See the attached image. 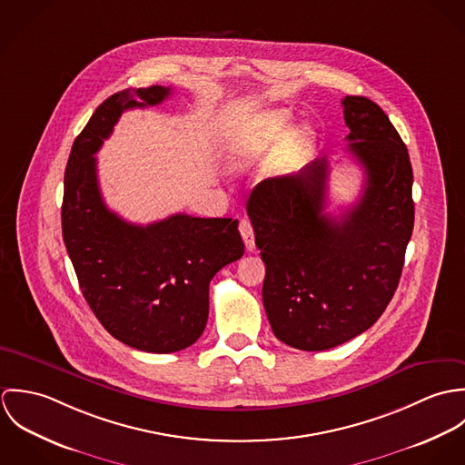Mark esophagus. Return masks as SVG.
<instances>
[{"instance_id": "1", "label": "esophagus", "mask_w": 465, "mask_h": 465, "mask_svg": "<svg viewBox=\"0 0 465 465\" xmlns=\"http://www.w3.org/2000/svg\"><path fill=\"white\" fill-rule=\"evenodd\" d=\"M240 232H242V238H243V242H245V249H247L249 252H252L254 247H256V242H254V229H252V225H251L249 220L243 218V220L240 222Z\"/></svg>"}]
</instances>
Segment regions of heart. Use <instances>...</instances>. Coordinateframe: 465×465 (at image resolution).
<instances>
[{
	"label": "heart",
	"instance_id": "obj_1",
	"mask_svg": "<svg viewBox=\"0 0 465 465\" xmlns=\"http://www.w3.org/2000/svg\"><path fill=\"white\" fill-rule=\"evenodd\" d=\"M286 127L282 113H268L256 120L251 127L234 134L227 143V157L234 168H245L266 157L277 144ZM312 135L306 129H295L288 135V150L301 157L310 148Z\"/></svg>",
	"mask_w": 465,
	"mask_h": 465
}]
</instances>
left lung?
Instances as JSON below:
<instances>
[{"label": "left lung", "instance_id": "1", "mask_svg": "<svg viewBox=\"0 0 465 465\" xmlns=\"http://www.w3.org/2000/svg\"><path fill=\"white\" fill-rule=\"evenodd\" d=\"M347 152L365 170L360 200L324 213L330 164L268 179L247 202L266 273L263 304L273 334L301 351H324L367 331L398 288L413 229V173L406 144L365 96L341 100Z\"/></svg>", "mask_w": 465, "mask_h": 465}]
</instances>
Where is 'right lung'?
Here are the masks:
<instances>
[{
  "label": "right lung",
  "mask_w": 465,
  "mask_h": 465,
  "mask_svg": "<svg viewBox=\"0 0 465 465\" xmlns=\"http://www.w3.org/2000/svg\"><path fill=\"white\" fill-rule=\"evenodd\" d=\"M170 93L152 85L109 96L73 143L63 200V238L89 308L116 340L157 354L199 340L211 279L245 252L238 220L172 214L135 225L102 199L94 153L104 139L127 109L157 105Z\"/></svg>",
  "instance_id": "obj_1"
}]
</instances>
